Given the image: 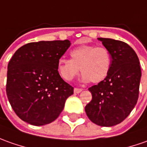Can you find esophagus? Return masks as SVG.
I'll use <instances>...</instances> for the list:
<instances>
[{
    "mask_svg": "<svg viewBox=\"0 0 147 147\" xmlns=\"http://www.w3.org/2000/svg\"><path fill=\"white\" fill-rule=\"evenodd\" d=\"M82 90L79 89V88H74V92L75 94H79Z\"/></svg>",
    "mask_w": 147,
    "mask_h": 147,
    "instance_id": "1",
    "label": "esophagus"
}]
</instances>
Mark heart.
Segmentation results:
<instances>
[{
	"label": "heart",
	"mask_w": 147,
	"mask_h": 147,
	"mask_svg": "<svg viewBox=\"0 0 147 147\" xmlns=\"http://www.w3.org/2000/svg\"><path fill=\"white\" fill-rule=\"evenodd\" d=\"M71 59L61 58L57 62L58 73L64 80L71 81L78 72L82 73V82L99 83L110 71L111 54L104 47L82 45L70 51Z\"/></svg>",
	"instance_id": "b5f03b06"
}]
</instances>
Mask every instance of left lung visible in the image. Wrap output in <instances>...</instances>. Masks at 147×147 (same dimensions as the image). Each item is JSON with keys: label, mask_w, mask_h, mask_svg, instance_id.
Listing matches in <instances>:
<instances>
[{"label": "left lung", "mask_w": 147, "mask_h": 147, "mask_svg": "<svg viewBox=\"0 0 147 147\" xmlns=\"http://www.w3.org/2000/svg\"><path fill=\"white\" fill-rule=\"evenodd\" d=\"M98 40L111 54V67L103 82L88 89L92 99L85 111L93 123L111 127L123 121L135 107L142 77L140 62L126 43L107 38Z\"/></svg>", "instance_id": "obj_1"}]
</instances>
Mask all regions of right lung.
<instances>
[{
	"label": "right lung",
	"instance_id": "obj_1",
	"mask_svg": "<svg viewBox=\"0 0 147 147\" xmlns=\"http://www.w3.org/2000/svg\"><path fill=\"white\" fill-rule=\"evenodd\" d=\"M70 41H39L17 50L8 65L6 94L17 116L28 124L44 125L61 114L74 87L61 78L57 62Z\"/></svg>",
	"mask_w": 147,
	"mask_h": 147
}]
</instances>
